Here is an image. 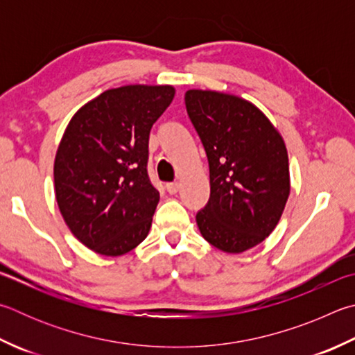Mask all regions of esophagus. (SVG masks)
I'll return each instance as SVG.
<instances>
[{
    "label": "esophagus",
    "instance_id": "esophagus-1",
    "mask_svg": "<svg viewBox=\"0 0 355 355\" xmlns=\"http://www.w3.org/2000/svg\"><path fill=\"white\" fill-rule=\"evenodd\" d=\"M166 189L169 194H177L178 189H180V184L177 182H172V183H167L166 184Z\"/></svg>",
    "mask_w": 355,
    "mask_h": 355
}]
</instances>
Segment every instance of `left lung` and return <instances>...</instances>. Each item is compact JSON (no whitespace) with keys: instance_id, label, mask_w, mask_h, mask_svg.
Returning a JSON list of instances; mask_svg holds the SVG:
<instances>
[{"instance_id":"1","label":"left lung","mask_w":355,"mask_h":355,"mask_svg":"<svg viewBox=\"0 0 355 355\" xmlns=\"http://www.w3.org/2000/svg\"><path fill=\"white\" fill-rule=\"evenodd\" d=\"M186 110L209 163V200L196 220L225 253H242L275 230L290 194L284 139L259 108L239 96L188 89Z\"/></svg>"}]
</instances>
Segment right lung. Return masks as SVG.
Here are the masks:
<instances>
[{"instance_id":"1","label":"right lung","mask_w":355,"mask_h":355,"mask_svg":"<svg viewBox=\"0 0 355 355\" xmlns=\"http://www.w3.org/2000/svg\"><path fill=\"white\" fill-rule=\"evenodd\" d=\"M175 96L171 85L107 89L76 112L54 161L63 220L85 247L121 256L149 234L159 192L147 175L149 135Z\"/></svg>"}]
</instances>
